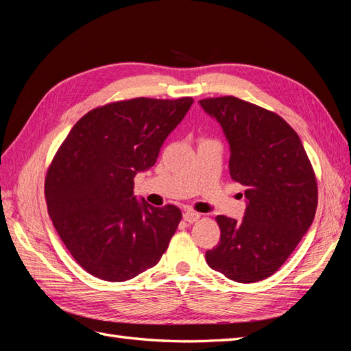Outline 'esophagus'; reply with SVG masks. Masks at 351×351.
Wrapping results in <instances>:
<instances>
[{"label":"esophagus","instance_id":"obj_1","mask_svg":"<svg viewBox=\"0 0 351 351\" xmlns=\"http://www.w3.org/2000/svg\"><path fill=\"white\" fill-rule=\"evenodd\" d=\"M199 218H200V214H197V212H193V210H184V214H183V219L187 221L189 224H193V222H196Z\"/></svg>","mask_w":351,"mask_h":351}]
</instances>
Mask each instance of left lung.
<instances>
[{
  "instance_id": "1",
  "label": "left lung",
  "mask_w": 351,
  "mask_h": 351,
  "mask_svg": "<svg viewBox=\"0 0 351 351\" xmlns=\"http://www.w3.org/2000/svg\"><path fill=\"white\" fill-rule=\"evenodd\" d=\"M200 107L215 119L230 145V176L244 186L241 221L218 215L219 243L209 267L237 282L271 277L312 226L317 186L299 134L278 114L234 97L208 98Z\"/></svg>"
}]
</instances>
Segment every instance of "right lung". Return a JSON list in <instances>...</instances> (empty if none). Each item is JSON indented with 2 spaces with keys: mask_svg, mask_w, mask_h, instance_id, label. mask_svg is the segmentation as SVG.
<instances>
[{
  "mask_svg": "<svg viewBox=\"0 0 351 351\" xmlns=\"http://www.w3.org/2000/svg\"><path fill=\"white\" fill-rule=\"evenodd\" d=\"M192 98H134L95 108L74 124L45 178L48 214L80 267L105 281H127L159 262L182 219L133 195Z\"/></svg>",
  "mask_w": 351,
  "mask_h": 351,
  "instance_id": "obj_1",
  "label": "right lung"
}]
</instances>
